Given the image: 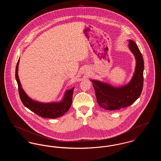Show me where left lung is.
I'll list each match as a JSON object with an SVG mask.
<instances>
[{
    "instance_id": "left-lung-1",
    "label": "left lung",
    "mask_w": 161,
    "mask_h": 161,
    "mask_svg": "<svg viewBox=\"0 0 161 161\" xmlns=\"http://www.w3.org/2000/svg\"><path fill=\"white\" fill-rule=\"evenodd\" d=\"M130 50L134 54L136 65L134 75L129 84L114 87L107 83L91 80L97 101L100 107L107 110H116L131 105L141 94L144 83V60L137 45L129 40Z\"/></svg>"
}]
</instances>
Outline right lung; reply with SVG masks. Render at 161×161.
<instances>
[{
    "mask_svg": "<svg viewBox=\"0 0 161 161\" xmlns=\"http://www.w3.org/2000/svg\"><path fill=\"white\" fill-rule=\"evenodd\" d=\"M19 60L15 68V78L18 84V89L20 98L23 105L29 108L36 114L43 118H57L61 117L66 114L70 107L72 102V95L74 87L70 90L67 91L63 100L60 103H42L31 100L26 94L21 87L20 82L18 76V65Z\"/></svg>",
    "mask_w": 161,
    "mask_h": 161,
    "instance_id": "add662e5",
    "label": "right lung"
}]
</instances>
